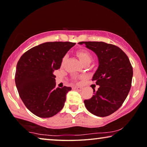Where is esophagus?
I'll return each mask as SVG.
<instances>
[{"label":"esophagus","mask_w":147,"mask_h":147,"mask_svg":"<svg viewBox=\"0 0 147 147\" xmlns=\"http://www.w3.org/2000/svg\"><path fill=\"white\" fill-rule=\"evenodd\" d=\"M75 88H76L77 90H78V91H82L83 90V87H81V86H77V87H76Z\"/></svg>","instance_id":"esophagus-1"}]
</instances>
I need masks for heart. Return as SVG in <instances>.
<instances>
[{"label": "heart", "instance_id": "1", "mask_svg": "<svg viewBox=\"0 0 147 147\" xmlns=\"http://www.w3.org/2000/svg\"><path fill=\"white\" fill-rule=\"evenodd\" d=\"M76 56L80 60V61L85 65H88L92 61V56L91 55L90 53L87 51V50L81 49H79L78 51L75 52ZM66 61V56H64L62 57L61 62V67L62 68L64 66L65 63ZM83 77H79V78H74L73 79V81L74 82H78L79 79H82Z\"/></svg>", "mask_w": 147, "mask_h": 147}]
</instances>
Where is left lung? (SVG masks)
Returning a JSON list of instances; mask_svg holds the SVG:
<instances>
[{"label": "left lung", "instance_id": "left-lung-1", "mask_svg": "<svg viewBox=\"0 0 147 147\" xmlns=\"http://www.w3.org/2000/svg\"><path fill=\"white\" fill-rule=\"evenodd\" d=\"M97 55L99 66L92 80L99 85L94 95L84 100L88 111L104 117L121 107L131 86L133 68L126 54L116 45L103 42H81Z\"/></svg>", "mask_w": 147, "mask_h": 147}]
</instances>
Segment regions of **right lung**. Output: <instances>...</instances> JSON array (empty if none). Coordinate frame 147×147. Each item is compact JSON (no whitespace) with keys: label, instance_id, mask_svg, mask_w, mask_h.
I'll return each mask as SVG.
<instances>
[{"label":"right lung","instance_id":"add662e5","mask_svg":"<svg viewBox=\"0 0 147 147\" xmlns=\"http://www.w3.org/2000/svg\"><path fill=\"white\" fill-rule=\"evenodd\" d=\"M74 45L69 42H45L31 48L19 59L15 75L16 87L26 108L36 116L51 117L63 108L71 88H55L53 73Z\"/></svg>","mask_w":147,"mask_h":147}]
</instances>
